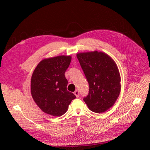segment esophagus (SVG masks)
Wrapping results in <instances>:
<instances>
[{
	"instance_id": "1",
	"label": "esophagus",
	"mask_w": 150,
	"mask_h": 150,
	"mask_svg": "<svg viewBox=\"0 0 150 150\" xmlns=\"http://www.w3.org/2000/svg\"><path fill=\"white\" fill-rule=\"evenodd\" d=\"M74 94L76 95V96L77 98H78L79 96V92L78 90H76L75 91H74Z\"/></svg>"
}]
</instances>
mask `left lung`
I'll return each instance as SVG.
<instances>
[{"label":"left lung","mask_w":150,"mask_h":150,"mask_svg":"<svg viewBox=\"0 0 150 150\" xmlns=\"http://www.w3.org/2000/svg\"><path fill=\"white\" fill-rule=\"evenodd\" d=\"M77 57L89 87L84 101L93 112L106 111L120 93L121 78L116 63L106 54L98 51L79 53Z\"/></svg>","instance_id":"obj_1"}]
</instances>
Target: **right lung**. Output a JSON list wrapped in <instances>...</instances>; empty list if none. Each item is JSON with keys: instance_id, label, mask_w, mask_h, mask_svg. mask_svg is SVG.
I'll return each instance as SVG.
<instances>
[{"instance_id": "right-lung-1", "label": "right lung", "mask_w": 150, "mask_h": 150, "mask_svg": "<svg viewBox=\"0 0 150 150\" xmlns=\"http://www.w3.org/2000/svg\"><path fill=\"white\" fill-rule=\"evenodd\" d=\"M71 61V57L66 56L46 59L39 63L32 76V96L42 111L53 116L64 115L76 98L67 90L64 75Z\"/></svg>"}]
</instances>
